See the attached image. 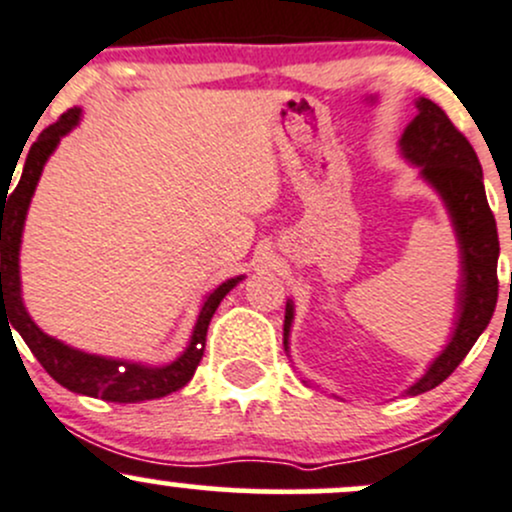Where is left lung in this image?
Returning <instances> with one entry per match:
<instances>
[{"instance_id":"left-lung-1","label":"left lung","mask_w":512,"mask_h":512,"mask_svg":"<svg viewBox=\"0 0 512 512\" xmlns=\"http://www.w3.org/2000/svg\"><path fill=\"white\" fill-rule=\"evenodd\" d=\"M417 114L400 136V156L420 168V178L437 192L452 222L459 246V283L452 334L427 371L405 388L403 395H420L444 381L464 361L471 346L491 322L498 300V229L486 200L483 170L466 136L449 122L442 107L427 97L415 100ZM295 320L293 300L285 302L283 346L290 351ZM290 356V354H288ZM307 383V381H305Z\"/></svg>"}]
</instances>
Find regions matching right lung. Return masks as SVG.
Returning a JSON list of instances; mask_svg holds the SVG:
<instances>
[{"instance_id": "add662e5", "label": "right lung", "mask_w": 512, "mask_h": 512, "mask_svg": "<svg viewBox=\"0 0 512 512\" xmlns=\"http://www.w3.org/2000/svg\"><path fill=\"white\" fill-rule=\"evenodd\" d=\"M80 117L82 109L75 107L68 109L56 124L48 126L26 153L16 188L9 192V180L2 185V329H9V334H12V328L8 327V322L12 321L26 346L34 351L36 359L48 371V376L73 393L102 398L107 403H141V400L163 398V395L188 386L197 364L202 361V354H205L207 327H210L212 315L217 312L219 302L227 298L229 290L236 288L246 276L224 280L222 285H217L205 295L188 346L170 364L153 366L144 364V361L87 354V351L75 349V346L43 332L31 320L24 298H21V234H24L26 212H29L31 197H34L38 180H41L43 166L58 148L60 139L80 124Z\"/></svg>"}]
</instances>
